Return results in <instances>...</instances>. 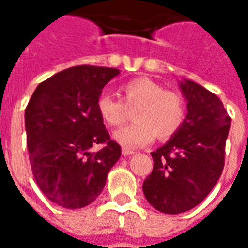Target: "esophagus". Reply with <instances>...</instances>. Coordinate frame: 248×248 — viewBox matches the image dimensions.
<instances>
[{
    "label": "esophagus",
    "mask_w": 248,
    "mask_h": 248,
    "mask_svg": "<svg viewBox=\"0 0 248 248\" xmlns=\"http://www.w3.org/2000/svg\"><path fill=\"white\" fill-rule=\"evenodd\" d=\"M122 154L124 155V157H126V155H132V154H135V150H131V149H128V148H123Z\"/></svg>",
    "instance_id": "esophagus-1"
}]
</instances>
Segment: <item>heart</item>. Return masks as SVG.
Masks as SVG:
<instances>
[{"mask_svg":"<svg viewBox=\"0 0 248 248\" xmlns=\"http://www.w3.org/2000/svg\"><path fill=\"white\" fill-rule=\"evenodd\" d=\"M123 100L102 94L96 108L104 124L111 128L123 125L136 109V123L115 132L113 139L125 148H141L152 144L155 137H174L186 119V103L179 93L165 90L161 83L150 78H135L122 86Z\"/></svg>","mask_w":248,"mask_h":248,"instance_id":"b5f03b06","label":"heart"}]
</instances>
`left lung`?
I'll return each mask as SVG.
<instances>
[{
	"mask_svg": "<svg viewBox=\"0 0 248 248\" xmlns=\"http://www.w3.org/2000/svg\"><path fill=\"white\" fill-rule=\"evenodd\" d=\"M180 89L187 116L180 131L152 153L154 167L142 186L149 204L167 215L192 209L209 195L222 174L230 129L218 96L188 79Z\"/></svg>",
	"mask_w": 248,
	"mask_h": 248,
	"instance_id": "8db88e82",
	"label": "left lung"
}]
</instances>
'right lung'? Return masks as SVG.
Returning <instances> with one entry per match:
<instances>
[{
  "mask_svg": "<svg viewBox=\"0 0 248 248\" xmlns=\"http://www.w3.org/2000/svg\"><path fill=\"white\" fill-rule=\"evenodd\" d=\"M119 69L78 65L43 81L25 111L31 170L48 200L68 209L89 205L103 191L122 155L96 102ZM103 148L91 152L93 144Z\"/></svg>",
  "mask_w": 248,
  "mask_h": 248,
  "instance_id": "obj_1",
  "label": "right lung"
}]
</instances>
